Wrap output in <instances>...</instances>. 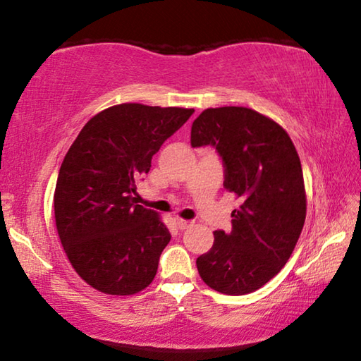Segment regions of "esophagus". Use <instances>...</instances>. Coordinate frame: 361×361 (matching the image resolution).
Listing matches in <instances>:
<instances>
[{
	"instance_id": "1",
	"label": "esophagus",
	"mask_w": 361,
	"mask_h": 361,
	"mask_svg": "<svg viewBox=\"0 0 361 361\" xmlns=\"http://www.w3.org/2000/svg\"><path fill=\"white\" fill-rule=\"evenodd\" d=\"M176 224H178V228L183 231V229H188L192 223L186 221V219H183V218H176Z\"/></svg>"
}]
</instances>
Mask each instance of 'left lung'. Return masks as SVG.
Returning <instances> with one entry per match:
<instances>
[{"mask_svg":"<svg viewBox=\"0 0 361 361\" xmlns=\"http://www.w3.org/2000/svg\"><path fill=\"white\" fill-rule=\"evenodd\" d=\"M191 145H213L226 167L224 188L240 200L232 232L195 264L223 295L256 291L282 271L301 235L307 210L298 151L282 126L245 106L207 108L192 122Z\"/></svg>","mask_w":361,"mask_h":361,"instance_id":"8db88e82","label":"left lung"}]
</instances>
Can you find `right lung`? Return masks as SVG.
Returning <instances> with one entry per match:
<instances>
[{
	"instance_id": "1",
	"label": "right lung",
	"mask_w": 361,
	"mask_h": 361,
	"mask_svg": "<svg viewBox=\"0 0 361 361\" xmlns=\"http://www.w3.org/2000/svg\"><path fill=\"white\" fill-rule=\"evenodd\" d=\"M191 108L109 106L87 121L60 166L54 215L71 266L105 295L129 296L156 277L172 239L154 210L135 204L137 183Z\"/></svg>"
}]
</instances>
